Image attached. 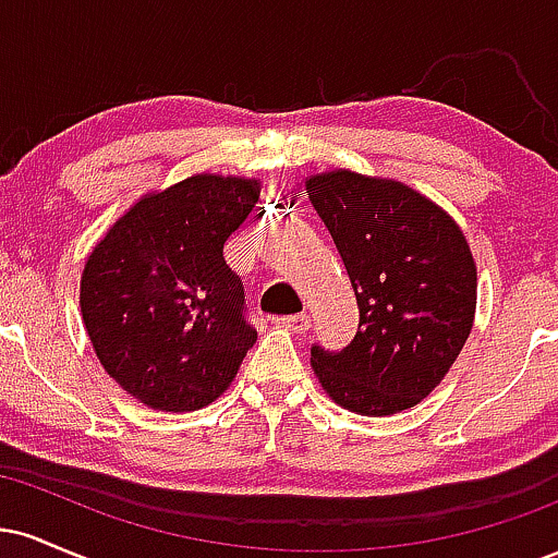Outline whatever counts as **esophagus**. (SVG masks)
I'll return each instance as SVG.
<instances>
[{
  "mask_svg": "<svg viewBox=\"0 0 558 558\" xmlns=\"http://www.w3.org/2000/svg\"><path fill=\"white\" fill-rule=\"evenodd\" d=\"M275 325H278V328L291 330V332H306L310 330L312 319H310V315H288V317H275Z\"/></svg>",
  "mask_w": 558,
  "mask_h": 558,
  "instance_id": "1",
  "label": "esophagus"
}]
</instances>
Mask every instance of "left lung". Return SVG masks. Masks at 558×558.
<instances>
[{"mask_svg": "<svg viewBox=\"0 0 558 558\" xmlns=\"http://www.w3.org/2000/svg\"><path fill=\"white\" fill-rule=\"evenodd\" d=\"M306 196L360 306V330L343 351L312 345L319 386L364 417L417 407L440 386L475 323L477 267L462 228L393 178L317 172L306 178Z\"/></svg>", "mask_w": 558, "mask_h": 558, "instance_id": "1", "label": "left lung"}]
</instances>
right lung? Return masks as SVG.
Instances as JSON below:
<instances>
[{
  "instance_id": "right-lung-1",
  "label": "right lung",
  "mask_w": 558,
  "mask_h": 558,
  "mask_svg": "<svg viewBox=\"0 0 558 558\" xmlns=\"http://www.w3.org/2000/svg\"><path fill=\"white\" fill-rule=\"evenodd\" d=\"M257 178L196 172L114 220L81 272L96 360L159 412H194L230 388L257 341L222 246L259 202Z\"/></svg>"
}]
</instances>
